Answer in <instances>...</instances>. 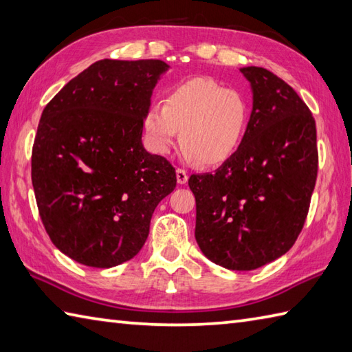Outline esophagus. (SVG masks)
<instances>
[{
  "mask_svg": "<svg viewBox=\"0 0 352 352\" xmlns=\"http://www.w3.org/2000/svg\"><path fill=\"white\" fill-rule=\"evenodd\" d=\"M176 177H177V184L185 185L188 182V175H186V171L184 168H176Z\"/></svg>",
  "mask_w": 352,
  "mask_h": 352,
  "instance_id": "34e87169",
  "label": "esophagus"
}]
</instances>
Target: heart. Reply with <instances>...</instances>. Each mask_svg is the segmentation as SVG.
I'll list each match as a JSON object with an SVG mask.
<instances>
[{"instance_id": "1", "label": "heart", "mask_w": 352, "mask_h": 352, "mask_svg": "<svg viewBox=\"0 0 352 352\" xmlns=\"http://www.w3.org/2000/svg\"><path fill=\"white\" fill-rule=\"evenodd\" d=\"M249 118L250 106L240 91L211 78H191L170 88L164 104L150 103L142 124L156 153L167 155L181 131L186 160L214 167L241 147Z\"/></svg>"}]
</instances>
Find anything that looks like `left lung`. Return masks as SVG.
Masks as SVG:
<instances>
[{"label": "left lung", "mask_w": 352, "mask_h": 352, "mask_svg": "<svg viewBox=\"0 0 352 352\" xmlns=\"http://www.w3.org/2000/svg\"><path fill=\"white\" fill-rule=\"evenodd\" d=\"M254 91L246 138L216 173L191 175L196 241L212 263L254 270L302 231L318 177L316 123L296 91L266 68L240 69Z\"/></svg>", "instance_id": "left-lung-1"}]
</instances>
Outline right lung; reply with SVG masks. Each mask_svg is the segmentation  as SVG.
<instances>
[{"label": "right lung", "instance_id": "1", "mask_svg": "<svg viewBox=\"0 0 352 352\" xmlns=\"http://www.w3.org/2000/svg\"><path fill=\"white\" fill-rule=\"evenodd\" d=\"M166 62L103 59L50 100L32 150L36 204L53 245L89 267L140 252L176 186L175 167L142 147V120Z\"/></svg>", "mask_w": 352, "mask_h": 352}]
</instances>
